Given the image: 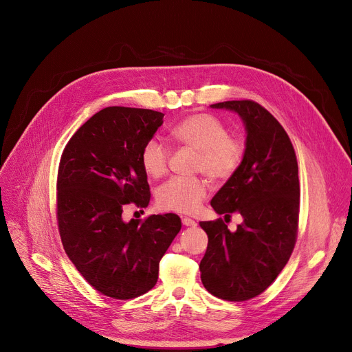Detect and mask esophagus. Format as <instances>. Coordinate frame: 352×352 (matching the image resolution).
<instances>
[{"instance_id": "obj_1", "label": "esophagus", "mask_w": 352, "mask_h": 352, "mask_svg": "<svg viewBox=\"0 0 352 352\" xmlns=\"http://www.w3.org/2000/svg\"><path fill=\"white\" fill-rule=\"evenodd\" d=\"M182 223H183V226H184V227H196V226H197V223H196L195 220H192V219H187V217L182 219Z\"/></svg>"}]
</instances>
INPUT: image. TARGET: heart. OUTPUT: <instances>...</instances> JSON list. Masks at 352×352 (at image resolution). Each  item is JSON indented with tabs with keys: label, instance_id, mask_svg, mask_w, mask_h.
Wrapping results in <instances>:
<instances>
[{
	"label": "heart",
	"instance_id": "1",
	"mask_svg": "<svg viewBox=\"0 0 352 352\" xmlns=\"http://www.w3.org/2000/svg\"><path fill=\"white\" fill-rule=\"evenodd\" d=\"M173 138L199 151L196 169L211 179H228L239 168L244 157V145L230 137L227 126L214 116L195 114L186 117L172 128ZM170 149L157 138L149 140L141 152V164L151 177L164 176L168 170ZM208 193V184L201 177L176 176L162 184L157 203L162 208L192 214L199 210Z\"/></svg>",
	"mask_w": 352,
	"mask_h": 352
}]
</instances>
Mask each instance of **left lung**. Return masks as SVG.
<instances>
[{
    "label": "left lung",
    "mask_w": 352,
    "mask_h": 352,
    "mask_svg": "<svg viewBox=\"0 0 352 352\" xmlns=\"http://www.w3.org/2000/svg\"><path fill=\"white\" fill-rule=\"evenodd\" d=\"M245 126V151L238 170L211 199L217 214L238 211L242 223L201 221L208 235L200 262L201 282L214 296L244 302L261 294L287 263L299 220V176L293 145L276 118L255 101H224Z\"/></svg>",
    "instance_id": "left-lung-1"
}]
</instances>
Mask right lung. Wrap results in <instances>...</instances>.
I'll return each instance as SVG.
<instances>
[{"label":"right lung","instance_id":"1","mask_svg":"<svg viewBox=\"0 0 352 352\" xmlns=\"http://www.w3.org/2000/svg\"><path fill=\"white\" fill-rule=\"evenodd\" d=\"M164 116L107 107L76 131L60 159L58 221L63 248L82 276L113 299H133L156 285L159 262L182 228L172 212L122 219L125 204H149L141 152Z\"/></svg>","mask_w":352,"mask_h":352}]
</instances>
